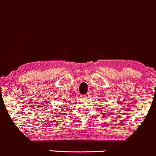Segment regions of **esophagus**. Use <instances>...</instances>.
Listing matches in <instances>:
<instances>
[{
    "instance_id": "esophagus-1",
    "label": "esophagus",
    "mask_w": 156,
    "mask_h": 156,
    "mask_svg": "<svg viewBox=\"0 0 156 156\" xmlns=\"http://www.w3.org/2000/svg\"><path fill=\"white\" fill-rule=\"evenodd\" d=\"M81 97H82L84 99H88V98H90V95L89 94H85V95L81 96Z\"/></svg>"
}]
</instances>
